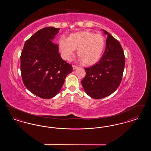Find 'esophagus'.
<instances>
[{"label": "esophagus", "instance_id": "esophagus-1", "mask_svg": "<svg viewBox=\"0 0 151 151\" xmlns=\"http://www.w3.org/2000/svg\"><path fill=\"white\" fill-rule=\"evenodd\" d=\"M78 66L76 65H72V68H73V70H76V68H78Z\"/></svg>", "mask_w": 151, "mask_h": 151}]
</instances>
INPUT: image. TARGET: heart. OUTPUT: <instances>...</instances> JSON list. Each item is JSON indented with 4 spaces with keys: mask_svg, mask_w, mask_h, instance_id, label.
Wrapping results in <instances>:
<instances>
[{
    "mask_svg": "<svg viewBox=\"0 0 151 151\" xmlns=\"http://www.w3.org/2000/svg\"><path fill=\"white\" fill-rule=\"evenodd\" d=\"M105 38L101 33L84 30L70 35L67 40L61 38L59 46L66 60L70 59L74 49H78V55L84 65H90L97 63L104 51Z\"/></svg>",
    "mask_w": 151,
    "mask_h": 151,
    "instance_id": "b5f03b06",
    "label": "heart"
}]
</instances>
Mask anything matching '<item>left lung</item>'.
Returning <instances> with one entry per match:
<instances>
[{"label": "left lung", "mask_w": 151, "mask_h": 151, "mask_svg": "<svg viewBox=\"0 0 151 151\" xmlns=\"http://www.w3.org/2000/svg\"><path fill=\"white\" fill-rule=\"evenodd\" d=\"M106 49L99 62L85 68L86 75L81 84L88 95L100 99L113 93L122 81L125 57L119 42L107 31Z\"/></svg>", "instance_id": "obj_1"}]
</instances>
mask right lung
<instances>
[{"mask_svg":"<svg viewBox=\"0 0 151 151\" xmlns=\"http://www.w3.org/2000/svg\"><path fill=\"white\" fill-rule=\"evenodd\" d=\"M60 28L46 27L37 31L25 42L20 56V70L25 86L39 97L49 99L56 96L65 78L72 71L58 52L52 39Z\"/></svg>","mask_w":151,"mask_h":151,"instance_id":"obj_1","label":"right lung"}]
</instances>
